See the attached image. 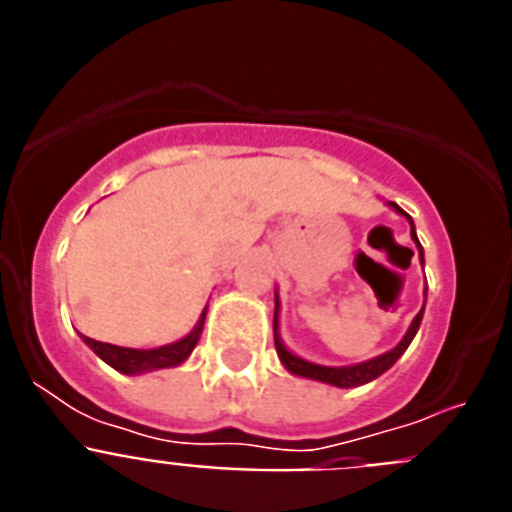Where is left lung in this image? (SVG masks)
Instances as JSON below:
<instances>
[{
  "instance_id": "left-lung-1",
  "label": "left lung",
  "mask_w": 512,
  "mask_h": 512,
  "mask_svg": "<svg viewBox=\"0 0 512 512\" xmlns=\"http://www.w3.org/2000/svg\"><path fill=\"white\" fill-rule=\"evenodd\" d=\"M390 205L395 207L397 212H402L400 207L395 205V202H390ZM402 215H405V212H402ZM405 217L410 220V215H405ZM410 225H413V220H410ZM413 241L418 243V238H415V228H413ZM418 251H420V261H423V248H420V243H418ZM277 307H279V300H277ZM420 320H423V310L415 315L413 325H410V330L405 333V338H402V341L397 343L392 351H387V354L377 356V359L364 361V364H356V366H318V364H310V361L300 359V356L289 354L287 348L282 346V341H279V338H274V343H277L279 359H282V364L287 366L292 374L318 379V382H328V384H333V387H359V384L372 382V379H377L379 374L387 372V369H390V366L395 364V361L400 359L402 354H405V348L410 346V341H413L415 333H418ZM274 330H277V310H274Z\"/></svg>"
}]
</instances>
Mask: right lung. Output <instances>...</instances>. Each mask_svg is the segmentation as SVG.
I'll list each match as a JSON object with an SVG mask.
<instances>
[{"label": "right lung", "instance_id": "right-lung-1", "mask_svg": "<svg viewBox=\"0 0 512 512\" xmlns=\"http://www.w3.org/2000/svg\"><path fill=\"white\" fill-rule=\"evenodd\" d=\"M205 312H202V318H200V323H197V328H194L187 338H182V341H176V343H169V346L148 348V351H143V348L112 346V343L94 341V338H89V336H81V338H84V343L92 348L99 359L107 361L112 369H117V372H122V374H140V372H151V369H166V366L182 364V361L192 354V348L197 346V341H200L202 325H205Z\"/></svg>", "mask_w": 512, "mask_h": 512}]
</instances>
